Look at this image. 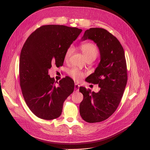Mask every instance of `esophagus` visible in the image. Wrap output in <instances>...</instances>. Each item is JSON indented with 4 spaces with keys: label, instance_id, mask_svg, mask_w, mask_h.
Instances as JSON below:
<instances>
[{
    "label": "esophagus",
    "instance_id": "obj_1",
    "mask_svg": "<svg viewBox=\"0 0 150 150\" xmlns=\"http://www.w3.org/2000/svg\"><path fill=\"white\" fill-rule=\"evenodd\" d=\"M79 85L78 84V83H75V87H74V90L76 92L78 91H79Z\"/></svg>",
    "mask_w": 150,
    "mask_h": 150
}]
</instances>
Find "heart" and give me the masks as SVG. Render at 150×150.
<instances>
[{
  "mask_svg": "<svg viewBox=\"0 0 150 150\" xmlns=\"http://www.w3.org/2000/svg\"><path fill=\"white\" fill-rule=\"evenodd\" d=\"M81 49L86 60L88 59H95L98 53V50L97 46L94 44L91 43V42L83 44L81 47ZM72 53V47H70L67 50L65 56H64V59L65 61L68 60ZM68 75L73 79L76 81L81 80L85 76V74L77 68H72L70 69L68 72Z\"/></svg>",
  "mask_w": 150,
  "mask_h": 150,
  "instance_id": "b5f03b06",
  "label": "heart"
}]
</instances>
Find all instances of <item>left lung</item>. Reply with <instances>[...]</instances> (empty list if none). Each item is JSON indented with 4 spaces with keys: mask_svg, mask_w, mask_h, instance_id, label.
Wrapping results in <instances>:
<instances>
[{
    "mask_svg": "<svg viewBox=\"0 0 150 150\" xmlns=\"http://www.w3.org/2000/svg\"><path fill=\"white\" fill-rule=\"evenodd\" d=\"M93 40L98 47L100 62L87 82L98 84V93L80 87L83 100L79 105L81 117L88 123L100 122L117 109L127 79L125 52L119 41L105 29L91 28L85 31L81 41Z\"/></svg>",
    "mask_w": 150,
    "mask_h": 150,
    "instance_id": "8db88e82",
    "label": "left lung"
}]
</instances>
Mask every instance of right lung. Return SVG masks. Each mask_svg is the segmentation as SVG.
<instances>
[{
	"mask_svg": "<svg viewBox=\"0 0 150 150\" xmlns=\"http://www.w3.org/2000/svg\"><path fill=\"white\" fill-rule=\"evenodd\" d=\"M82 31L60 25L41 26L28 37L21 50L20 86L29 109L40 119L59 117L64 101L74 91L71 78H63L56 87L48 72L52 65H63L67 50Z\"/></svg>",
	"mask_w": 150,
	"mask_h": 150,
	"instance_id": "add662e5",
	"label": "right lung"
}]
</instances>
